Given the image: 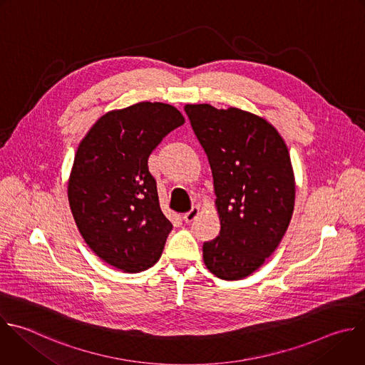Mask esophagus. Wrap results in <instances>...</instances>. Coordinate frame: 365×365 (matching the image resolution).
<instances>
[{"label": "esophagus", "instance_id": "esophagus-1", "mask_svg": "<svg viewBox=\"0 0 365 365\" xmlns=\"http://www.w3.org/2000/svg\"><path fill=\"white\" fill-rule=\"evenodd\" d=\"M197 215H199V207H192L189 212H186V213L183 215V220H185L186 223H190Z\"/></svg>", "mask_w": 365, "mask_h": 365}]
</instances>
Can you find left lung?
I'll return each mask as SVG.
<instances>
[{
	"instance_id": "left-lung-1",
	"label": "left lung",
	"mask_w": 365,
	"mask_h": 365,
	"mask_svg": "<svg viewBox=\"0 0 365 365\" xmlns=\"http://www.w3.org/2000/svg\"><path fill=\"white\" fill-rule=\"evenodd\" d=\"M213 176L219 235L203 244L206 268L220 279L254 274L278 248L292 217L295 179L278 130L236 107L186 104Z\"/></svg>"
}]
</instances>
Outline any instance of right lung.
<instances>
[{
	"mask_svg": "<svg viewBox=\"0 0 365 365\" xmlns=\"http://www.w3.org/2000/svg\"><path fill=\"white\" fill-rule=\"evenodd\" d=\"M185 123L165 103L142 101L101 115L80 142L68 179V202L88 248L129 274L153 267L172 223L163 215L148 159Z\"/></svg>",
	"mask_w": 365,
	"mask_h": 365,
	"instance_id": "1",
	"label": "right lung"
}]
</instances>
